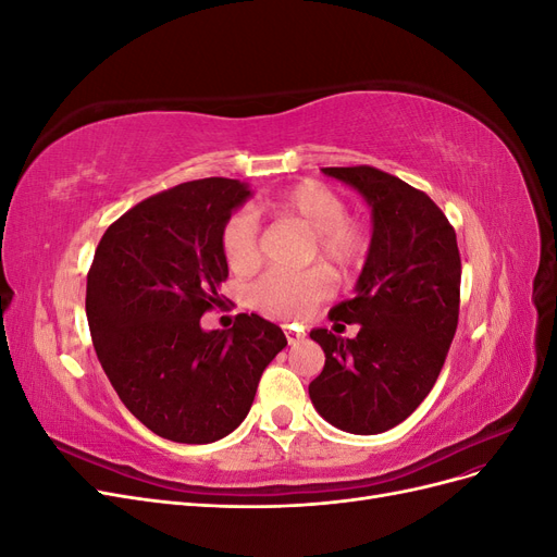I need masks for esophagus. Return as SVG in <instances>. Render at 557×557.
Here are the masks:
<instances>
[{"mask_svg": "<svg viewBox=\"0 0 557 557\" xmlns=\"http://www.w3.org/2000/svg\"><path fill=\"white\" fill-rule=\"evenodd\" d=\"M285 339H288L290 346H297V344L305 342V334H299L295 330H285Z\"/></svg>", "mask_w": 557, "mask_h": 557, "instance_id": "esophagus-1", "label": "esophagus"}]
</instances>
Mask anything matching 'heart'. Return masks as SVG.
I'll list each match as a JSON object with an SVG mask.
<instances>
[{
	"mask_svg": "<svg viewBox=\"0 0 557 557\" xmlns=\"http://www.w3.org/2000/svg\"><path fill=\"white\" fill-rule=\"evenodd\" d=\"M267 211L299 223L313 234V256L336 272H350L367 258L369 232L348 218L346 199L320 181H301L267 201ZM223 252L232 272L248 274L260 264L258 225L250 213H234L223 230ZM330 295L323 272L299 276L267 274L250 288V305L264 315L299 320Z\"/></svg>",
	"mask_w": 557,
	"mask_h": 557,
	"instance_id": "heart-1",
	"label": "heart"
}]
</instances>
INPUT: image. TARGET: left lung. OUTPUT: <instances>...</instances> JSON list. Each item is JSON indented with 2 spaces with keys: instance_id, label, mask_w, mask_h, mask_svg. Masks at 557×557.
I'll return each mask as SVG.
<instances>
[{
  "instance_id": "1",
  "label": "left lung",
  "mask_w": 557,
  "mask_h": 557,
  "mask_svg": "<svg viewBox=\"0 0 557 557\" xmlns=\"http://www.w3.org/2000/svg\"><path fill=\"white\" fill-rule=\"evenodd\" d=\"M323 174L364 197L372 242L356 297L330 311V320L358 323V334L311 330L325 367L309 397L330 425L379 434L407 420L440 379L460 313L458 239L444 211L393 174L367 164Z\"/></svg>"
}]
</instances>
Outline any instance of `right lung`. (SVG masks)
<instances>
[{"mask_svg": "<svg viewBox=\"0 0 557 557\" xmlns=\"http://www.w3.org/2000/svg\"><path fill=\"white\" fill-rule=\"evenodd\" d=\"M248 197L234 178L181 183L117 218L95 250L86 313L97 358L162 440L211 444L237 430L264 367L288 346L258 313H239L227 332L199 325L223 301V230Z\"/></svg>", "mask_w": 557, "mask_h": 557, "instance_id": "1", "label": "right lung"}]
</instances>
